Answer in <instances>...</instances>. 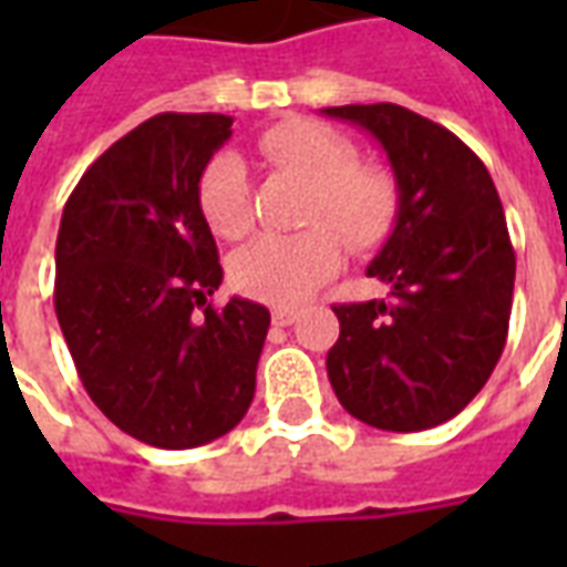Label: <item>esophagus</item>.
<instances>
[{"label":"esophagus","mask_w":567,"mask_h":567,"mask_svg":"<svg viewBox=\"0 0 567 567\" xmlns=\"http://www.w3.org/2000/svg\"><path fill=\"white\" fill-rule=\"evenodd\" d=\"M297 312L295 307H276L272 309V324H279V328H288V324H295L297 321Z\"/></svg>","instance_id":"obj_1"}]
</instances>
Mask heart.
<instances>
[{"label": "heart", "instance_id": "b5f03b06", "mask_svg": "<svg viewBox=\"0 0 567 567\" xmlns=\"http://www.w3.org/2000/svg\"><path fill=\"white\" fill-rule=\"evenodd\" d=\"M260 154L312 185L307 221L297 234H264L234 258L230 276L239 291L267 303H300L343 260V243L355 251L380 246L392 234L401 190L389 169L358 163V148L343 133L316 121H285L258 140ZM199 209L224 239L251 230V187L243 157L224 151L199 175Z\"/></svg>", "mask_w": 567, "mask_h": 567}]
</instances>
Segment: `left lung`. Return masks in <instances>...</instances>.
Segmentation results:
<instances>
[{
    "label": "left lung",
    "instance_id": "1",
    "mask_svg": "<svg viewBox=\"0 0 567 567\" xmlns=\"http://www.w3.org/2000/svg\"><path fill=\"white\" fill-rule=\"evenodd\" d=\"M321 115L368 130L401 190L392 234L368 267L392 291L333 307V394L382 431L443 425L486 385L511 324L516 258L495 182L455 133L404 105Z\"/></svg>",
    "mask_w": 567,
    "mask_h": 567
}]
</instances>
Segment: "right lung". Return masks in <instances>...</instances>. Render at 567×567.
<instances>
[{"instance_id": "obj_1", "label": "right lung", "mask_w": 567, "mask_h": 567, "mask_svg": "<svg viewBox=\"0 0 567 567\" xmlns=\"http://www.w3.org/2000/svg\"><path fill=\"white\" fill-rule=\"evenodd\" d=\"M227 115L163 112L130 130L72 190L56 234L54 309L91 401L124 434L194 450L234 431L255 398L270 312L230 297L199 175Z\"/></svg>"}]
</instances>
